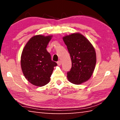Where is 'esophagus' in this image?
Segmentation results:
<instances>
[{
	"instance_id": "obj_1",
	"label": "esophagus",
	"mask_w": 120,
	"mask_h": 120,
	"mask_svg": "<svg viewBox=\"0 0 120 120\" xmlns=\"http://www.w3.org/2000/svg\"><path fill=\"white\" fill-rule=\"evenodd\" d=\"M57 64H58V66H60V65L61 64V61L60 60L58 61L57 62Z\"/></svg>"
}]
</instances>
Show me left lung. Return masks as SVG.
<instances>
[{
  "label": "left lung",
  "instance_id": "1",
  "mask_svg": "<svg viewBox=\"0 0 120 120\" xmlns=\"http://www.w3.org/2000/svg\"><path fill=\"white\" fill-rule=\"evenodd\" d=\"M67 46L72 62V67L67 72L70 82L79 85L89 80L94 72L96 63L95 50L89 41L79 33L63 37Z\"/></svg>",
  "mask_w": 120,
  "mask_h": 120
}]
</instances>
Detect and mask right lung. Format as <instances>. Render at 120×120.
Here are the masks:
<instances>
[{"mask_svg": "<svg viewBox=\"0 0 120 120\" xmlns=\"http://www.w3.org/2000/svg\"><path fill=\"white\" fill-rule=\"evenodd\" d=\"M52 35H36L26 44L22 53L21 65L23 75L28 82L42 87L49 82L50 77L57 66L51 60L46 48Z\"/></svg>", "mask_w": 120, "mask_h": 120, "instance_id": "add662e5", "label": "right lung"}]
</instances>
